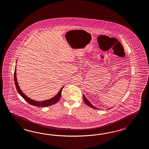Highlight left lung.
Returning a JSON list of instances; mask_svg holds the SVG:
<instances>
[{"label":"left lung","instance_id":"left-lung-1","mask_svg":"<svg viewBox=\"0 0 149 149\" xmlns=\"http://www.w3.org/2000/svg\"><path fill=\"white\" fill-rule=\"evenodd\" d=\"M83 100L84 101V102H85V104H86L87 106H90V107L92 108H93V109H99V108H97L96 107L94 106L92 104H91V103L90 102V101L87 99L86 97H85V96L84 94ZM111 109V108H109V109Z\"/></svg>","mask_w":149,"mask_h":149}]
</instances>
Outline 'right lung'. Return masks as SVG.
<instances>
[{
    "label": "right lung",
    "mask_w": 149,
    "mask_h": 149,
    "mask_svg": "<svg viewBox=\"0 0 149 149\" xmlns=\"http://www.w3.org/2000/svg\"><path fill=\"white\" fill-rule=\"evenodd\" d=\"M17 63V62H16ZM17 66L15 65V71H14V81H15V85L16 88L17 90V92L28 103L31 104L33 106H35L36 107H48L49 106H51L52 104H54L56 103H57L59 101L61 97V94H62V91L63 88L64 86H63L61 90H59V92L55 96L52 97V98L46 100L41 101H38L34 100L33 99H31L30 97H27L26 95L24 94V93L21 91L20 87L19 86V84L17 83Z\"/></svg>",
    "instance_id": "1"
}]
</instances>
